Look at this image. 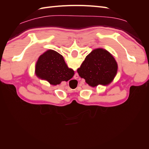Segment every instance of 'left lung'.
<instances>
[{
    "label": "left lung",
    "instance_id": "obj_1",
    "mask_svg": "<svg viewBox=\"0 0 149 149\" xmlns=\"http://www.w3.org/2000/svg\"><path fill=\"white\" fill-rule=\"evenodd\" d=\"M118 66L114 56L106 49H94L85 58L77 70L79 76L91 87L107 86L114 80Z\"/></svg>",
    "mask_w": 149,
    "mask_h": 149
}]
</instances>
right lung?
I'll return each instance as SVG.
<instances>
[{"label":"right lung","instance_id":"1","mask_svg":"<svg viewBox=\"0 0 149 149\" xmlns=\"http://www.w3.org/2000/svg\"><path fill=\"white\" fill-rule=\"evenodd\" d=\"M35 74L50 84L57 85L73 78L74 71L67 66L61 55L48 49L38 58L35 65Z\"/></svg>","mask_w":149,"mask_h":149}]
</instances>
